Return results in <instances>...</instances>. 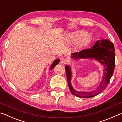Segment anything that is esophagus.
Returning a JSON list of instances; mask_svg holds the SVG:
<instances>
[{
  "label": "esophagus",
  "instance_id": "34e87169",
  "mask_svg": "<svg viewBox=\"0 0 122 122\" xmlns=\"http://www.w3.org/2000/svg\"><path fill=\"white\" fill-rule=\"evenodd\" d=\"M60 62L61 64H62V65H65V64L67 62V60L65 58H62L61 59Z\"/></svg>",
  "mask_w": 122,
  "mask_h": 122
}]
</instances>
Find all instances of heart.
Returning <instances> with one entry per match:
<instances>
[{
    "instance_id": "b5f03b06",
    "label": "heart",
    "mask_w": 122,
    "mask_h": 122,
    "mask_svg": "<svg viewBox=\"0 0 122 122\" xmlns=\"http://www.w3.org/2000/svg\"><path fill=\"white\" fill-rule=\"evenodd\" d=\"M66 40L69 44H75L77 49L86 47L90 40V37L87 33L82 30H76L66 35Z\"/></svg>"
}]
</instances>
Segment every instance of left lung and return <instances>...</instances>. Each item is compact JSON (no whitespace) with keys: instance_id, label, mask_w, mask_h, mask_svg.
Segmentation results:
<instances>
[{"instance_id":"1","label":"left lung","mask_w":122,"mask_h":122,"mask_svg":"<svg viewBox=\"0 0 122 122\" xmlns=\"http://www.w3.org/2000/svg\"><path fill=\"white\" fill-rule=\"evenodd\" d=\"M71 57L75 60L93 59L98 61L104 67L103 76L100 85L95 90L86 92H78L73 88L71 84V68L69 66H66L68 84L72 94L78 97L90 98L97 95L107 88L113 74L115 66V48L112 42L108 39L97 40L92 48L83 49L80 52L72 53Z\"/></svg>"}]
</instances>
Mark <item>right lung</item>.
Masks as SVG:
<instances>
[{
	"instance_id": "1",
	"label": "right lung",
	"mask_w": 122,
	"mask_h": 122,
	"mask_svg": "<svg viewBox=\"0 0 122 122\" xmlns=\"http://www.w3.org/2000/svg\"><path fill=\"white\" fill-rule=\"evenodd\" d=\"M59 62H60V60L59 59L55 60L54 61V62L52 63V65H51V68H50V70H51L53 68H54L55 66H56V65H57V64H58Z\"/></svg>"
}]
</instances>
